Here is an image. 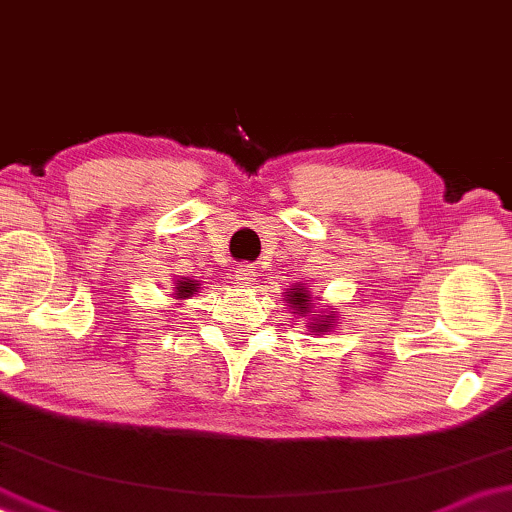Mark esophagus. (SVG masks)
Returning <instances> with one entry per match:
<instances>
[{"label":"esophagus","mask_w":512,"mask_h":512,"mask_svg":"<svg viewBox=\"0 0 512 512\" xmlns=\"http://www.w3.org/2000/svg\"><path fill=\"white\" fill-rule=\"evenodd\" d=\"M232 280H235V285L239 287H249L251 282L256 280V270L251 263H239L235 268V273H232Z\"/></svg>","instance_id":"esophagus-1"}]
</instances>
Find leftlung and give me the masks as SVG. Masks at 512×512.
Listing matches in <instances>:
<instances>
[{"label":"left lung","instance_id":"obj_1","mask_svg":"<svg viewBox=\"0 0 512 512\" xmlns=\"http://www.w3.org/2000/svg\"><path fill=\"white\" fill-rule=\"evenodd\" d=\"M311 299H313V296L308 294L304 287H296L294 285L292 292H285V301H287V304H292L294 313H299V315H315ZM332 320H334V311H330V315H318V318L311 320L308 330L327 332L332 327Z\"/></svg>","mask_w":512,"mask_h":512}]
</instances>
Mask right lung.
<instances>
[{
    "mask_svg": "<svg viewBox=\"0 0 512 512\" xmlns=\"http://www.w3.org/2000/svg\"><path fill=\"white\" fill-rule=\"evenodd\" d=\"M197 289H199L197 280H187V277H182V280L175 282V296H178V299H189Z\"/></svg>",
    "mask_w": 512,
    "mask_h": 512,
    "instance_id": "obj_1",
    "label": "right lung"
}]
</instances>
